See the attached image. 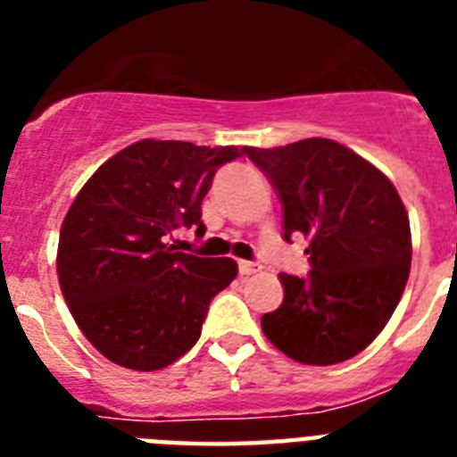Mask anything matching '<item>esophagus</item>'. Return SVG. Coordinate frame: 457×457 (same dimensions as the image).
I'll use <instances>...</instances> for the list:
<instances>
[{"label": "esophagus", "instance_id": "1", "mask_svg": "<svg viewBox=\"0 0 457 457\" xmlns=\"http://www.w3.org/2000/svg\"><path fill=\"white\" fill-rule=\"evenodd\" d=\"M237 270H240V274L249 277V274L261 272V265L253 263V261H240V263H237Z\"/></svg>", "mask_w": 457, "mask_h": 457}]
</instances>
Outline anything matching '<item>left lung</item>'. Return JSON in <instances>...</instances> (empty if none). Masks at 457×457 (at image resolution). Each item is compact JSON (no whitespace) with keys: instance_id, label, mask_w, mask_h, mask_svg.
<instances>
[{"instance_id":"8db88e82","label":"left lung","mask_w":457,"mask_h":457,"mask_svg":"<svg viewBox=\"0 0 457 457\" xmlns=\"http://www.w3.org/2000/svg\"><path fill=\"white\" fill-rule=\"evenodd\" d=\"M284 205V237H309V277L278 274L284 302L261 318L290 359L332 366L369 348L410 277V217L378 167L322 137L245 148Z\"/></svg>"}]
</instances>
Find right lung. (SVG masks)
Here are the masks:
<instances>
[{
    "label": "right lung",
    "mask_w": 457,
    "mask_h": 457,
    "mask_svg": "<svg viewBox=\"0 0 457 457\" xmlns=\"http://www.w3.org/2000/svg\"><path fill=\"white\" fill-rule=\"evenodd\" d=\"M237 146L141 139L109 157L63 217L56 272L63 300L100 354L157 370L199 341L210 300L237 274L233 258L176 252L180 226L204 233L201 201Z\"/></svg>",
    "instance_id": "obj_1"
}]
</instances>
